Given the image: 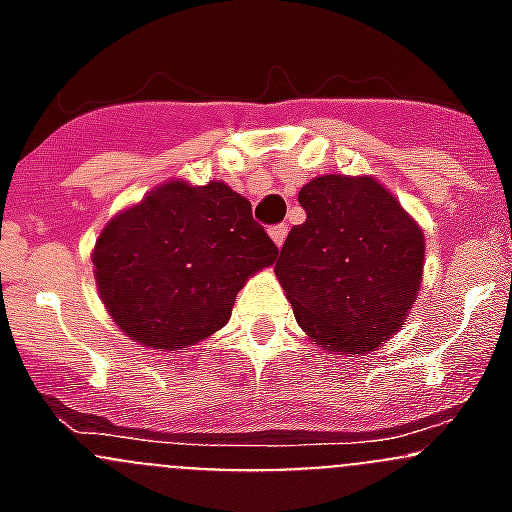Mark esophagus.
I'll list each match as a JSON object with an SVG mask.
<instances>
[{
    "instance_id": "obj_1",
    "label": "esophagus",
    "mask_w": 512,
    "mask_h": 512,
    "mask_svg": "<svg viewBox=\"0 0 512 512\" xmlns=\"http://www.w3.org/2000/svg\"><path fill=\"white\" fill-rule=\"evenodd\" d=\"M269 235H271V241H274V246L282 248L284 238H287V225H274V228L269 230Z\"/></svg>"
}]
</instances>
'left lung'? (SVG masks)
<instances>
[{
    "mask_svg": "<svg viewBox=\"0 0 512 512\" xmlns=\"http://www.w3.org/2000/svg\"><path fill=\"white\" fill-rule=\"evenodd\" d=\"M297 200L307 220L289 230L274 266L297 323L325 351L369 354L408 323L423 228L374 176H315Z\"/></svg>",
    "mask_w": 512,
    "mask_h": 512,
    "instance_id": "obj_1",
    "label": "left lung"
}]
</instances>
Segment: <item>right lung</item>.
<instances>
[{"mask_svg":"<svg viewBox=\"0 0 512 512\" xmlns=\"http://www.w3.org/2000/svg\"><path fill=\"white\" fill-rule=\"evenodd\" d=\"M277 253L228 184L171 179L104 225L92 264L112 323L140 346L179 351L223 328Z\"/></svg>","mask_w":512,"mask_h":512,"instance_id":"right-lung-1","label":"right lung"}]
</instances>
